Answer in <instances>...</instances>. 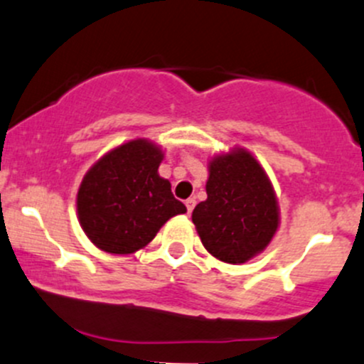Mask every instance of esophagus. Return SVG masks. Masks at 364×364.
<instances>
[{"mask_svg":"<svg viewBox=\"0 0 364 364\" xmlns=\"http://www.w3.org/2000/svg\"><path fill=\"white\" fill-rule=\"evenodd\" d=\"M185 204H186V209H188V213H192L193 208H195V198H188Z\"/></svg>","mask_w":364,"mask_h":364,"instance_id":"obj_1","label":"esophagus"}]
</instances>
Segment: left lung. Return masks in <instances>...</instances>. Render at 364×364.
<instances>
[{
    "instance_id": "8db88e82",
    "label": "left lung",
    "mask_w": 364,
    "mask_h": 364,
    "mask_svg": "<svg viewBox=\"0 0 364 364\" xmlns=\"http://www.w3.org/2000/svg\"><path fill=\"white\" fill-rule=\"evenodd\" d=\"M208 198L192 220L204 247L227 263L262 252L279 227V208L265 171L250 151L237 148L209 164Z\"/></svg>"
}]
</instances>
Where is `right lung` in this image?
Here are the masks:
<instances>
[{
	"mask_svg": "<svg viewBox=\"0 0 364 364\" xmlns=\"http://www.w3.org/2000/svg\"><path fill=\"white\" fill-rule=\"evenodd\" d=\"M160 148L134 139L106 153L90 167L76 197L87 237L106 252L131 255L151 242L164 223L186 213L171 183L159 176Z\"/></svg>",
	"mask_w": 364,
	"mask_h": 364,
	"instance_id": "right-lung-1",
	"label": "right lung"
}]
</instances>
